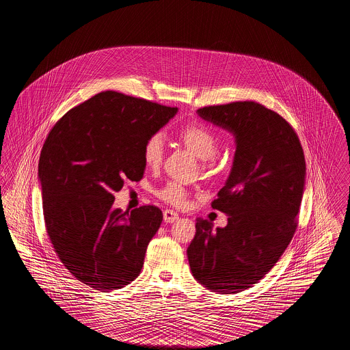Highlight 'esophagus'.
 Wrapping results in <instances>:
<instances>
[{
	"label": "esophagus",
	"mask_w": 350,
	"mask_h": 350,
	"mask_svg": "<svg viewBox=\"0 0 350 350\" xmlns=\"http://www.w3.org/2000/svg\"><path fill=\"white\" fill-rule=\"evenodd\" d=\"M163 215H164V220H165L167 223H173V221L178 220V217H180V215H178L176 211H173V210H169V208L164 210Z\"/></svg>",
	"instance_id": "1"
}]
</instances>
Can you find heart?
Returning <instances> with one entry per match:
<instances>
[{"label": "heart", "instance_id": "obj_1", "mask_svg": "<svg viewBox=\"0 0 350 350\" xmlns=\"http://www.w3.org/2000/svg\"><path fill=\"white\" fill-rule=\"evenodd\" d=\"M183 146H186L200 160H211L219 150L217 133L208 127L194 123L189 124L178 135ZM165 154V143L160 133H153L146 140L143 147L144 161L148 167L161 165ZM159 197L167 203L183 207L187 200V191L181 183H169L159 191Z\"/></svg>", "mask_w": 350, "mask_h": 350}]
</instances>
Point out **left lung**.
I'll return each mask as SVG.
<instances>
[{"instance_id": "1", "label": "left lung", "mask_w": 350, "mask_h": 350, "mask_svg": "<svg viewBox=\"0 0 350 350\" xmlns=\"http://www.w3.org/2000/svg\"><path fill=\"white\" fill-rule=\"evenodd\" d=\"M198 116L234 135L231 174L211 203L228 215L224 228L197 219L187 248L194 278L219 294L258 282L290 244L304 191L299 137L278 113L254 100L198 109Z\"/></svg>"}]
</instances>
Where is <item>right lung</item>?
Here are the masks:
<instances>
[{
    "mask_svg": "<svg viewBox=\"0 0 350 350\" xmlns=\"http://www.w3.org/2000/svg\"><path fill=\"white\" fill-rule=\"evenodd\" d=\"M177 107L107 90L70 109L52 127L38 176L51 244L69 273L94 290L120 288L140 274L163 213L114 208V191L140 181L143 147Z\"/></svg>",
    "mask_w": 350,
    "mask_h": 350,
    "instance_id": "right-lung-1",
    "label": "right lung"
}]
</instances>
